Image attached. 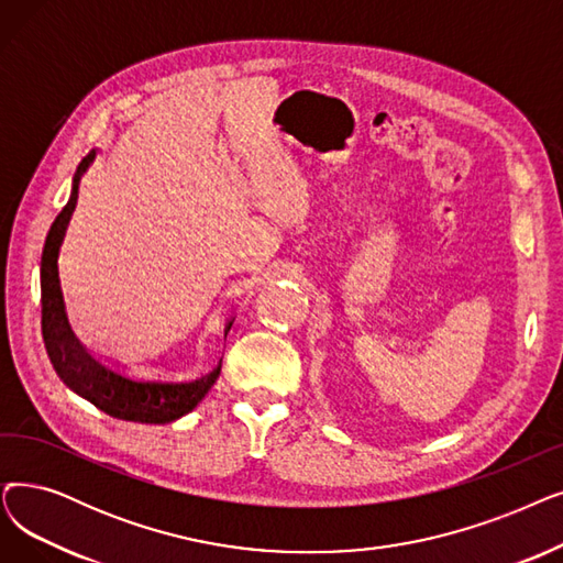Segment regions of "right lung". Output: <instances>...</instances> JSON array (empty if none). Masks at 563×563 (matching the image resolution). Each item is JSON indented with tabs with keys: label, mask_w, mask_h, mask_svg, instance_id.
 Instances as JSON below:
<instances>
[{
	"label": "right lung",
	"mask_w": 563,
	"mask_h": 563,
	"mask_svg": "<svg viewBox=\"0 0 563 563\" xmlns=\"http://www.w3.org/2000/svg\"><path fill=\"white\" fill-rule=\"evenodd\" d=\"M96 152L87 154L73 177L70 200L55 218V223L47 232L43 257H41V331L45 352L51 356V363L59 379L76 390L78 396L87 398L91 405L101 411L110 413L114 419L137 421V423H169L181 419L184 413L198 407V402L207 396V390L221 375V361L216 368L184 377L169 371L154 373H133L124 365L112 363L108 358L96 356L89 352L82 342L70 331L64 299L57 274V257L59 246L64 241L70 213L78 202L80 177L93 161ZM234 317L225 322V335L232 329Z\"/></svg>",
	"instance_id": "obj_1"
}]
</instances>
